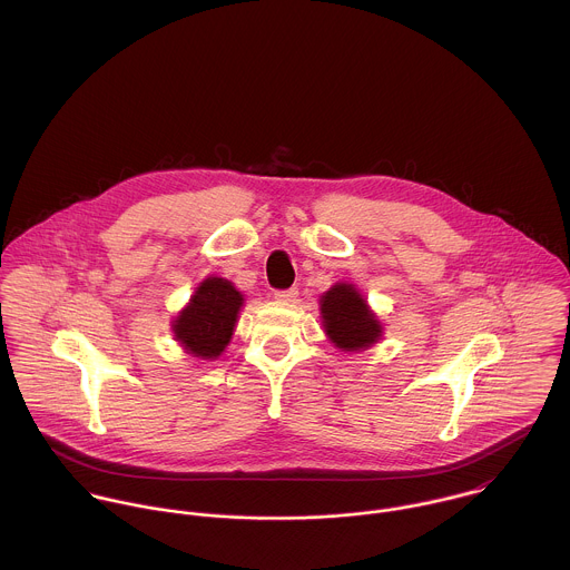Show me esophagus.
<instances>
[{
    "mask_svg": "<svg viewBox=\"0 0 570 570\" xmlns=\"http://www.w3.org/2000/svg\"><path fill=\"white\" fill-rule=\"evenodd\" d=\"M296 296H298V289H296V287L276 289V292H274V298L281 301V303H292V301H296Z\"/></svg>",
    "mask_w": 570,
    "mask_h": 570,
    "instance_id": "1",
    "label": "esophagus"
}]
</instances>
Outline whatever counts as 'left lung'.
Returning a JSON list of instances; mask_svg holds the SVG:
<instances>
[{
	"label": "left lung",
	"instance_id": "8db88e82",
	"mask_svg": "<svg viewBox=\"0 0 570 570\" xmlns=\"http://www.w3.org/2000/svg\"><path fill=\"white\" fill-rule=\"evenodd\" d=\"M321 312L326 335L337 348L360 351L382 335V325L368 312L366 301L346 283L333 285L326 292L321 298Z\"/></svg>",
	"mask_w": 570,
	"mask_h": 570
}]
</instances>
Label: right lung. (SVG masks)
Wrapping results in <instances>:
<instances>
[{
  "instance_id": "add662e5",
  "label": "right lung",
  "mask_w": 570,
  "mask_h": 570,
  "mask_svg": "<svg viewBox=\"0 0 570 570\" xmlns=\"http://www.w3.org/2000/svg\"><path fill=\"white\" fill-rule=\"evenodd\" d=\"M242 305L244 296L230 281L217 276L206 278L197 287L188 307L173 323L175 337L195 357L215 360L233 337Z\"/></svg>"
}]
</instances>
